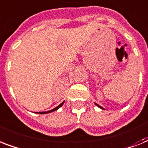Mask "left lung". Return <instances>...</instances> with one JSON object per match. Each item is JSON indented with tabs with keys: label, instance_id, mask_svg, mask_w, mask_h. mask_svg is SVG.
Segmentation results:
<instances>
[{
	"label": "left lung",
	"instance_id": "left-lung-1",
	"mask_svg": "<svg viewBox=\"0 0 148 148\" xmlns=\"http://www.w3.org/2000/svg\"><path fill=\"white\" fill-rule=\"evenodd\" d=\"M95 104H96V105H97V107H99V108H101V109H103V108H102V107H101V106L98 105V104H97V103H95Z\"/></svg>",
	"mask_w": 148,
	"mask_h": 148
}]
</instances>
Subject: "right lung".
<instances>
[{
	"instance_id": "1",
	"label": "right lung",
	"mask_w": 148,
	"mask_h": 148,
	"mask_svg": "<svg viewBox=\"0 0 148 148\" xmlns=\"http://www.w3.org/2000/svg\"><path fill=\"white\" fill-rule=\"evenodd\" d=\"M64 101H63L62 103H60V104H59V105L58 106V107H56L55 108H53V109H52V110H48V111H45V112H38V114H47V113H51V112H53V111H54V110H58V108H60L61 106L64 104Z\"/></svg>"
}]
</instances>
